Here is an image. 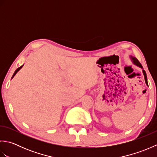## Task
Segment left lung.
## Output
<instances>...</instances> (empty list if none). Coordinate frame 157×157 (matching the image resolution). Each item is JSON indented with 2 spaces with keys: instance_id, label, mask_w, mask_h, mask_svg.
Segmentation results:
<instances>
[{
  "instance_id": "1",
  "label": "left lung",
  "mask_w": 157,
  "mask_h": 157,
  "mask_svg": "<svg viewBox=\"0 0 157 157\" xmlns=\"http://www.w3.org/2000/svg\"><path fill=\"white\" fill-rule=\"evenodd\" d=\"M129 58L131 59V60L132 61V63H134V64L135 65L138 66V67H139L140 68L142 69V73H143V75H144V79H145L146 84L148 86V80H147V76H146V71H144V70L143 69V67H142V65H141L140 63V62L138 61V59H136V57H134V56H129Z\"/></svg>"
}]
</instances>
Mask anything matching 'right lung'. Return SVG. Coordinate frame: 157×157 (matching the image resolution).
<instances>
[{"label":"right lung","instance_id":"right-lung-1","mask_svg":"<svg viewBox=\"0 0 157 157\" xmlns=\"http://www.w3.org/2000/svg\"><path fill=\"white\" fill-rule=\"evenodd\" d=\"M23 65H21V67H19V68H17V69L15 70V71L14 72V73H13V76H12V78H11V79H13V78H14V76H15V75H16V73H17V72H18V71H19V70H20V69H21L22 68V67H23Z\"/></svg>","mask_w":157,"mask_h":157}]
</instances>
